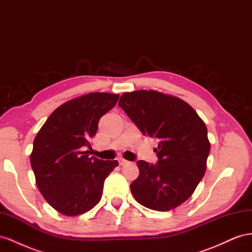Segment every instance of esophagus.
<instances>
[{"label": "esophagus", "instance_id": "1", "mask_svg": "<svg viewBox=\"0 0 252 252\" xmlns=\"http://www.w3.org/2000/svg\"><path fill=\"white\" fill-rule=\"evenodd\" d=\"M118 161H119L120 166H124V165H127L129 163L128 161H126V159H124V158H119Z\"/></svg>", "mask_w": 252, "mask_h": 252}]
</instances>
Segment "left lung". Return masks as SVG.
Wrapping results in <instances>:
<instances>
[{"instance_id":"obj_1","label":"left lung","mask_w":252,"mask_h":252,"mask_svg":"<svg viewBox=\"0 0 252 252\" xmlns=\"http://www.w3.org/2000/svg\"><path fill=\"white\" fill-rule=\"evenodd\" d=\"M119 106L143 134L158 141V164L138 161L130 189L136 202L168 211L187 201L203 179L210 143L207 127L185 101L155 90L125 93Z\"/></svg>"}]
</instances>
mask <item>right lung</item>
Wrapping results in <instances>:
<instances>
[{"label": "right lung", "instance_id": "right-lung-1", "mask_svg": "<svg viewBox=\"0 0 252 252\" xmlns=\"http://www.w3.org/2000/svg\"><path fill=\"white\" fill-rule=\"evenodd\" d=\"M119 94L91 93L53 111L33 141L30 164L47 203L67 217L82 215L100 202L104 181L119 165L89 157L98 121L116 106Z\"/></svg>", "mask_w": 252, "mask_h": 252}]
</instances>
